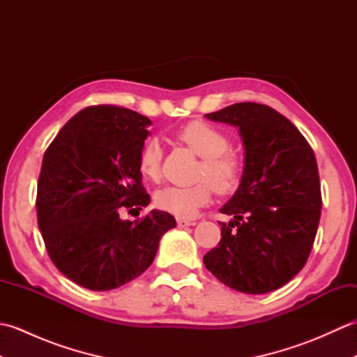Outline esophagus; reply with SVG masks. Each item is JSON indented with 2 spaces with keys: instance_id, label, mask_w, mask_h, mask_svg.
I'll list each match as a JSON object with an SVG mask.
<instances>
[{
  "instance_id": "esophagus-1",
  "label": "esophagus",
  "mask_w": 357,
  "mask_h": 357,
  "mask_svg": "<svg viewBox=\"0 0 357 357\" xmlns=\"http://www.w3.org/2000/svg\"><path fill=\"white\" fill-rule=\"evenodd\" d=\"M178 225L179 227H188V225H195V222L190 221V219H178Z\"/></svg>"
}]
</instances>
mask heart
I'll use <instances>...</instances> for the list:
<instances>
[{"label":"heart","mask_w":357,"mask_h":357,"mask_svg":"<svg viewBox=\"0 0 357 357\" xmlns=\"http://www.w3.org/2000/svg\"><path fill=\"white\" fill-rule=\"evenodd\" d=\"M173 138L201 156L192 185H169L155 195L156 206L188 219L207 206L213 190L229 195L238 188L244 174V159L230 149V136L204 121H192L173 133ZM162 151L156 139H147L138 151V169L144 178L156 181L161 173Z\"/></svg>","instance_id":"b5f03b06"}]
</instances>
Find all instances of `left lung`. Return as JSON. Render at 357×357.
Segmentation results:
<instances>
[{
  "instance_id": "1",
  "label": "left lung",
  "mask_w": 357,
  "mask_h": 357,
  "mask_svg": "<svg viewBox=\"0 0 357 357\" xmlns=\"http://www.w3.org/2000/svg\"><path fill=\"white\" fill-rule=\"evenodd\" d=\"M206 116L239 127L245 167L221 208L234 219L219 222L222 238L204 264L233 290L273 291L304 268L313 248L322 208L313 149L291 121L265 104L236 102Z\"/></svg>"
}]
</instances>
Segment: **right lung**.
Here are the masks:
<instances>
[{
	"mask_svg": "<svg viewBox=\"0 0 357 357\" xmlns=\"http://www.w3.org/2000/svg\"><path fill=\"white\" fill-rule=\"evenodd\" d=\"M150 124L130 109L90 105L67 121L44 153L38 227L55 267L89 290H113L141 276L162 234L176 225L158 210L135 222L119 218L150 202L138 169Z\"/></svg>",
	"mask_w": 357,
	"mask_h": 357,
	"instance_id": "1",
	"label": "right lung"
}]
</instances>
